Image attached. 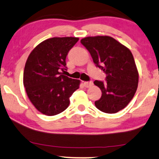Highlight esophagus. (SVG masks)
Returning <instances> with one entry per match:
<instances>
[{"label": "esophagus", "mask_w": 159, "mask_h": 159, "mask_svg": "<svg viewBox=\"0 0 159 159\" xmlns=\"http://www.w3.org/2000/svg\"><path fill=\"white\" fill-rule=\"evenodd\" d=\"M84 85H85V88H89V87H91V86L93 85V82H92V81L85 82V83H84Z\"/></svg>", "instance_id": "esophagus-1"}]
</instances>
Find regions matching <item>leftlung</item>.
<instances>
[{
  "label": "left lung",
  "mask_w": 159,
  "mask_h": 159,
  "mask_svg": "<svg viewBox=\"0 0 159 159\" xmlns=\"http://www.w3.org/2000/svg\"><path fill=\"white\" fill-rule=\"evenodd\" d=\"M81 43L91 54L96 66L106 75L105 82L95 80L102 97L95 102L99 111L115 113L128 105L136 93L139 73L134 56L127 47L111 37H88Z\"/></svg>",
  "instance_id": "obj_1"
}]
</instances>
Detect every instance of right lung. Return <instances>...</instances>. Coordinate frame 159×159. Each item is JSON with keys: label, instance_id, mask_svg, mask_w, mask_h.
Listing matches in <instances>:
<instances>
[{"label": "right lung", "instance_id": "right-lung-1", "mask_svg": "<svg viewBox=\"0 0 159 159\" xmlns=\"http://www.w3.org/2000/svg\"><path fill=\"white\" fill-rule=\"evenodd\" d=\"M78 38H52L35 47L29 54L23 71V85L34 106L47 116L62 113L69 98L79 89L80 81L63 75L66 59Z\"/></svg>", "mask_w": 159, "mask_h": 159}]
</instances>
